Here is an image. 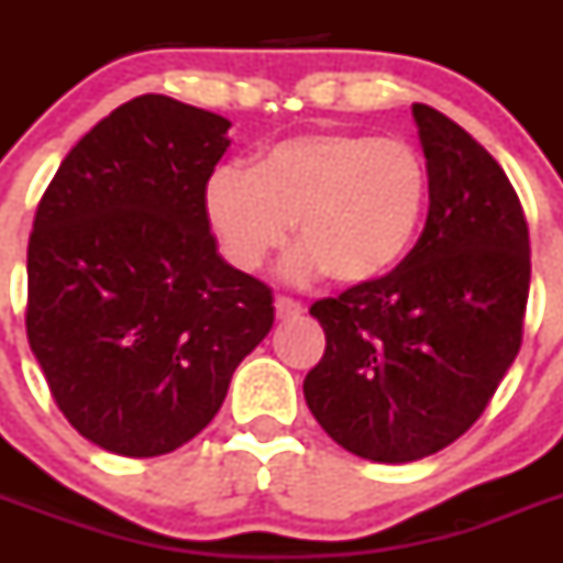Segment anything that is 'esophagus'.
<instances>
[{"label":"esophagus","instance_id":"obj_1","mask_svg":"<svg viewBox=\"0 0 563 563\" xmlns=\"http://www.w3.org/2000/svg\"><path fill=\"white\" fill-rule=\"evenodd\" d=\"M305 312V307L298 305V301H292V298L287 296H276V316L278 318H296Z\"/></svg>","mask_w":563,"mask_h":563}]
</instances>
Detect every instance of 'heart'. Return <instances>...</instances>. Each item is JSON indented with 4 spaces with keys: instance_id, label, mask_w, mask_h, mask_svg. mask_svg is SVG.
I'll return each instance as SVG.
<instances>
[{
    "instance_id": "1",
    "label": "heart",
    "mask_w": 563,
    "mask_h": 563,
    "mask_svg": "<svg viewBox=\"0 0 563 563\" xmlns=\"http://www.w3.org/2000/svg\"><path fill=\"white\" fill-rule=\"evenodd\" d=\"M429 202V166L411 143L366 132H310L267 146L251 172L220 166L202 208L222 256L253 273L285 247L296 222L305 245L292 278L369 285L409 253Z\"/></svg>"
}]
</instances>
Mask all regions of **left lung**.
I'll list each match as a JSON object with an SVG mask.
<instances>
[{
	"label": "left lung",
	"mask_w": 563,
	"mask_h": 563,
	"mask_svg": "<svg viewBox=\"0 0 563 563\" xmlns=\"http://www.w3.org/2000/svg\"><path fill=\"white\" fill-rule=\"evenodd\" d=\"M429 220L391 273L321 298L324 357L305 400L321 429L372 462H415L465 434L521 346L530 233L499 163L462 126L415 103Z\"/></svg>",
	"instance_id": "left-lung-1"
}]
</instances>
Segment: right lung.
Instances as JSON below:
<instances>
[{
  "instance_id": "1",
  "label": "right lung",
  "mask_w": 563,
  "mask_h": 563,
  "mask_svg": "<svg viewBox=\"0 0 563 563\" xmlns=\"http://www.w3.org/2000/svg\"><path fill=\"white\" fill-rule=\"evenodd\" d=\"M231 121L141 96L73 146L27 245V341L69 426L161 456L200 434L273 327V292L220 256L202 191Z\"/></svg>"
}]
</instances>
